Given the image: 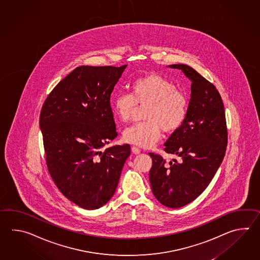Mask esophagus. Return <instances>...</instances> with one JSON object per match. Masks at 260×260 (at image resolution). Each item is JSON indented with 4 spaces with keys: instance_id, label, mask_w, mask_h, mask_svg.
Instances as JSON below:
<instances>
[{
    "instance_id": "34e87169",
    "label": "esophagus",
    "mask_w": 260,
    "mask_h": 260,
    "mask_svg": "<svg viewBox=\"0 0 260 260\" xmlns=\"http://www.w3.org/2000/svg\"><path fill=\"white\" fill-rule=\"evenodd\" d=\"M132 152L134 154H139L140 152H141V150L138 147H135V146H133L132 147Z\"/></svg>"
}]
</instances>
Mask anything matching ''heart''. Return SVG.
<instances>
[{"mask_svg": "<svg viewBox=\"0 0 260 260\" xmlns=\"http://www.w3.org/2000/svg\"><path fill=\"white\" fill-rule=\"evenodd\" d=\"M136 105L146 106L145 122L125 128L122 138L141 148H151L160 140L161 130L172 134L182 126L188 112V100L177 91L171 81L158 74H149L136 80L131 94H118L111 100V109L119 121L127 122Z\"/></svg>", "mask_w": 260, "mask_h": 260, "instance_id": "obj_1", "label": "heart"}]
</instances>
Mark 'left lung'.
<instances>
[{
    "instance_id": "8db88e82",
    "label": "left lung",
    "mask_w": 260,
    "mask_h": 260,
    "mask_svg": "<svg viewBox=\"0 0 260 260\" xmlns=\"http://www.w3.org/2000/svg\"><path fill=\"white\" fill-rule=\"evenodd\" d=\"M168 67L182 71L190 80V100L182 126L165 144L166 152L178 160L166 165L160 155L149 153V182L161 205L179 208L203 193L213 179L225 156L228 132L223 101L215 85L188 65Z\"/></svg>"
}]
</instances>
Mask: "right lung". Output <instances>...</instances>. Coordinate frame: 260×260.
<instances>
[{"mask_svg":"<svg viewBox=\"0 0 260 260\" xmlns=\"http://www.w3.org/2000/svg\"><path fill=\"white\" fill-rule=\"evenodd\" d=\"M126 67H78L42 108L50 176L67 199L83 209H98L111 199L130 156L128 144L105 149L117 137L110 100Z\"/></svg>","mask_w":260,"mask_h":260,"instance_id":"right-lung-1","label":"right lung"}]
</instances>
